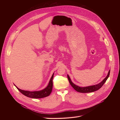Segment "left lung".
Listing matches in <instances>:
<instances>
[{"instance_id":"1","label":"left lung","mask_w":120,"mask_h":120,"mask_svg":"<svg viewBox=\"0 0 120 120\" xmlns=\"http://www.w3.org/2000/svg\"><path fill=\"white\" fill-rule=\"evenodd\" d=\"M110 73V70L109 71L106 77L102 80L101 82L100 83L93 85H91V86H86V87H80L78 85H75L71 81L69 76L67 75V78L68 80H69V83H70L71 86L73 87V88L76 90L78 92L82 93H91V92H94V91H97L99 90L100 88H101L102 85H104V84L105 83V82L106 81L107 79L108 78L109 75Z\"/></svg>"}]
</instances>
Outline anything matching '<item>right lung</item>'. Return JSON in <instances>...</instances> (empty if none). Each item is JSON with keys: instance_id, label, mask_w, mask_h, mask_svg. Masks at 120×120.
Instances as JSON below:
<instances>
[{"instance_id": "obj_1", "label": "right lung", "mask_w": 120, "mask_h": 120, "mask_svg": "<svg viewBox=\"0 0 120 120\" xmlns=\"http://www.w3.org/2000/svg\"><path fill=\"white\" fill-rule=\"evenodd\" d=\"M53 73L52 77L50 78L49 82L47 86L44 89L41 90L40 91H25L23 90H21L16 85L15 86L16 87V88L19 90V91L21 93L24 95L31 98L34 99H38V98H42L44 97H47L49 96L51 92L52 91L53 88V78L54 77Z\"/></svg>"}]
</instances>
